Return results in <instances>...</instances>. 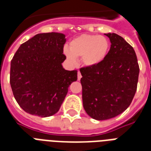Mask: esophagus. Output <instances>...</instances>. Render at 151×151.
Returning a JSON list of instances; mask_svg holds the SVG:
<instances>
[{
  "instance_id": "34e87169",
  "label": "esophagus",
  "mask_w": 151,
  "mask_h": 151,
  "mask_svg": "<svg viewBox=\"0 0 151 151\" xmlns=\"http://www.w3.org/2000/svg\"><path fill=\"white\" fill-rule=\"evenodd\" d=\"M81 77H82V76H81V73L80 71H78V80L80 81L81 78Z\"/></svg>"
}]
</instances>
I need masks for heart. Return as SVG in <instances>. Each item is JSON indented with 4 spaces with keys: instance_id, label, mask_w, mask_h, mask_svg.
<instances>
[{
    "instance_id": "heart-1",
    "label": "heart",
    "mask_w": 151,
    "mask_h": 151,
    "mask_svg": "<svg viewBox=\"0 0 151 151\" xmlns=\"http://www.w3.org/2000/svg\"><path fill=\"white\" fill-rule=\"evenodd\" d=\"M109 46V41L105 37L96 34H82L70 41V50L65 48L64 54L72 63H75L77 59H82L85 65L92 66L104 59Z\"/></svg>"
}]
</instances>
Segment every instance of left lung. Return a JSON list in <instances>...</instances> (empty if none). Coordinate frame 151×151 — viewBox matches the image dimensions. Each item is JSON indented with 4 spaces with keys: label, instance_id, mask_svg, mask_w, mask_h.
<instances>
[{
    "label": "left lung",
    "instance_id": "8db88e82",
    "mask_svg": "<svg viewBox=\"0 0 151 151\" xmlns=\"http://www.w3.org/2000/svg\"><path fill=\"white\" fill-rule=\"evenodd\" d=\"M105 35L111 45L104 59L80 69L83 106L90 117L99 121L116 117L129 107L139 73L133 48L117 34Z\"/></svg>",
    "mask_w": 151,
    "mask_h": 151
}]
</instances>
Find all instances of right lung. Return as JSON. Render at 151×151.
<instances>
[{
	"label": "right lung",
	"mask_w": 151,
	"mask_h": 151,
	"mask_svg": "<svg viewBox=\"0 0 151 151\" xmlns=\"http://www.w3.org/2000/svg\"><path fill=\"white\" fill-rule=\"evenodd\" d=\"M65 35L38 34L22 44L11 61L13 96L27 113L49 117L59 111L68 88L78 80V70H66Z\"/></svg>",
	"instance_id": "add662e5"
}]
</instances>
